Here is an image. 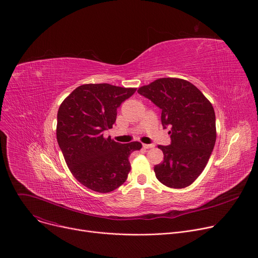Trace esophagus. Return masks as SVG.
Listing matches in <instances>:
<instances>
[{
    "mask_svg": "<svg viewBox=\"0 0 258 258\" xmlns=\"http://www.w3.org/2000/svg\"><path fill=\"white\" fill-rule=\"evenodd\" d=\"M154 145L153 144H143V148L145 149H149V148H153Z\"/></svg>",
    "mask_w": 258,
    "mask_h": 258,
    "instance_id": "esophagus-1",
    "label": "esophagus"
}]
</instances>
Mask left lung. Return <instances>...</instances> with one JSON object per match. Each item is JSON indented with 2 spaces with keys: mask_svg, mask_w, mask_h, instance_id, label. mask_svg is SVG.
<instances>
[{
  "mask_svg": "<svg viewBox=\"0 0 258 258\" xmlns=\"http://www.w3.org/2000/svg\"><path fill=\"white\" fill-rule=\"evenodd\" d=\"M138 93L162 110V124L170 126L171 144L159 145L164 161L154 166L163 184L183 188L202 173L214 149L216 115L211 101L192 83L162 78L142 86Z\"/></svg>",
  "mask_w": 258,
  "mask_h": 258,
  "instance_id": "1",
  "label": "left lung"
}]
</instances>
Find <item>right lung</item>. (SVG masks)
Masks as SVG:
<instances>
[{"label":"right lung","instance_id":"obj_1","mask_svg":"<svg viewBox=\"0 0 258 258\" xmlns=\"http://www.w3.org/2000/svg\"><path fill=\"white\" fill-rule=\"evenodd\" d=\"M136 88L110 84L79 86L61 104L57 115V141L71 172L83 185L109 193L121 185L131 171L130 154L140 142L120 144L105 138L113 127L117 109Z\"/></svg>","mask_w":258,"mask_h":258}]
</instances>
